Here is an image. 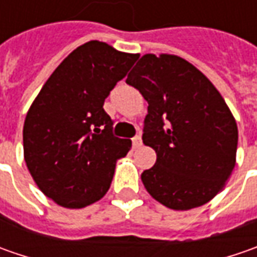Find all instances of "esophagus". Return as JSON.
<instances>
[{"mask_svg": "<svg viewBox=\"0 0 257 257\" xmlns=\"http://www.w3.org/2000/svg\"><path fill=\"white\" fill-rule=\"evenodd\" d=\"M142 146V136L139 134V136H136V137H133V147H140Z\"/></svg>", "mask_w": 257, "mask_h": 257, "instance_id": "34e87169", "label": "esophagus"}]
</instances>
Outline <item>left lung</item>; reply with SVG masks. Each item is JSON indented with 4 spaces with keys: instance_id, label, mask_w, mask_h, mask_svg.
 <instances>
[{
    "instance_id": "8db88e82",
    "label": "left lung",
    "mask_w": 257,
    "mask_h": 257,
    "mask_svg": "<svg viewBox=\"0 0 257 257\" xmlns=\"http://www.w3.org/2000/svg\"><path fill=\"white\" fill-rule=\"evenodd\" d=\"M125 83L149 103L143 143L157 160L142 173L147 192L174 210L199 207L220 192L237 150V125L220 93L177 55H143Z\"/></svg>"
}]
</instances>
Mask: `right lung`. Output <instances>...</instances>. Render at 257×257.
Returning a JSON list of instances; mask_svg holds the SVG:
<instances>
[{"instance_id": "1", "label": "right lung", "mask_w": 257, "mask_h": 257, "mask_svg": "<svg viewBox=\"0 0 257 257\" xmlns=\"http://www.w3.org/2000/svg\"><path fill=\"white\" fill-rule=\"evenodd\" d=\"M137 58L88 41L55 68L30 107L23 132L25 163L57 204L85 207L110 189L115 162L132 142L113 134L104 100Z\"/></svg>"}]
</instances>
